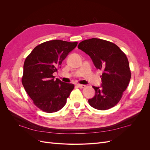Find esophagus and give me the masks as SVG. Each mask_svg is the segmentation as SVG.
Returning <instances> with one entry per match:
<instances>
[{"label": "esophagus", "instance_id": "obj_1", "mask_svg": "<svg viewBox=\"0 0 150 150\" xmlns=\"http://www.w3.org/2000/svg\"><path fill=\"white\" fill-rule=\"evenodd\" d=\"M77 86H78V87L79 88H85L86 85H84V84H77Z\"/></svg>", "mask_w": 150, "mask_h": 150}]
</instances>
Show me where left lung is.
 I'll list each match as a JSON object with an SVG mask.
<instances>
[{
  "label": "left lung",
  "mask_w": 150,
  "mask_h": 150,
  "mask_svg": "<svg viewBox=\"0 0 150 150\" xmlns=\"http://www.w3.org/2000/svg\"><path fill=\"white\" fill-rule=\"evenodd\" d=\"M78 49L91 59L96 69H102L100 86H93L94 96L89 104L99 110H106L118 103L131 79L129 62L125 54L111 42L97 38L84 40Z\"/></svg>",
  "instance_id": "obj_1"
}]
</instances>
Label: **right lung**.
Segmentation results:
<instances>
[{
	"label": "right lung",
	"instance_id": "1",
	"mask_svg": "<svg viewBox=\"0 0 150 150\" xmlns=\"http://www.w3.org/2000/svg\"><path fill=\"white\" fill-rule=\"evenodd\" d=\"M78 42L53 40L36 46L25 59L22 83L40 110L49 113L60 110L74 88L73 84L54 79L52 75Z\"/></svg>",
	"mask_w": 150,
	"mask_h": 150
}]
</instances>
